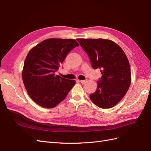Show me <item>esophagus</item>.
Returning <instances> with one entry per match:
<instances>
[{"label":"esophagus","mask_w":151,"mask_h":151,"mask_svg":"<svg viewBox=\"0 0 151 151\" xmlns=\"http://www.w3.org/2000/svg\"><path fill=\"white\" fill-rule=\"evenodd\" d=\"M80 81V83H82V84H84V83H86V80H81V81Z\"/></svg>","instance_id":"esophagus-1"}]
</instances>
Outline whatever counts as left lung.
Instances as JSON below:
<instances>
[{"mask_svg":"<svg viewBox=\"0 0 151 151\" xmlns=\"http://www.w3.org/2000/svg\"><path fill=\"white\" fill-rule=\"evenodd\" d=\"M88 54L94 69L99 68L102 76L96 91L90 99L101 108H110L119 102L129 90L131 72L125 53L109 40L77 39Z\"/></svg>","mask_w":151,"mask_h":151,"instance_id":"obj_1","label":"left lung"}]
</instances>
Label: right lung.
Returning <instances> with one entry per match:
<instances>
[{"mask_svg":"<svg viewBox=\"0 0 151 151\" xmlns=\"http://www.w3.org/2000/svg\"><path fill=\"white\" fill-rule=\"evenodd\" d=\"M78 46L73 39L50 38L29 52L22 77L27 92L36 103L52 108L66 98L76 81L55 76V73L68 53Z\"/></svg>","mask_w":151,"mask_h":151,"instance_id":"obj_1","label":"right lung"}]
</instances>
